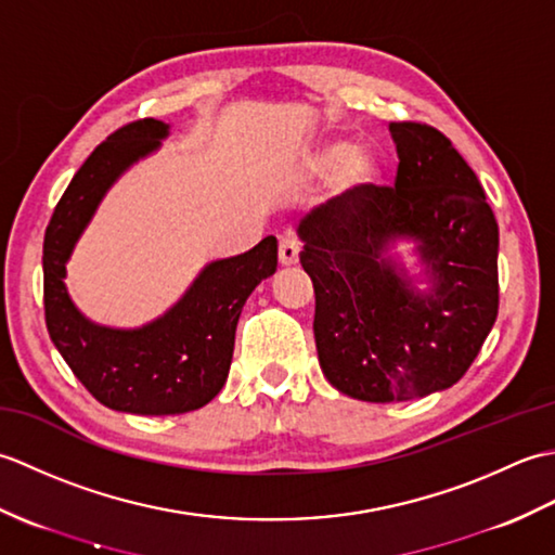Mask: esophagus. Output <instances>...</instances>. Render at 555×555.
I'll use <instances>...</instances> for the list:
<instances>
[{"label": "esophagus", "mask_w": 555, "mask_h": 555, "mask_svg": "<svg viewBox=\"0 0 555 555\" xmlns=\"http://www.w3.org/2000/svg\"><path fill=\"white\" fill-rule=\"evenodd\" d=\"M298 255H300V243L293 238V235H284V238L279 241V262L284 267H291L298 262Z\"/></svg>", "instance_id": "1"}]
</instances>
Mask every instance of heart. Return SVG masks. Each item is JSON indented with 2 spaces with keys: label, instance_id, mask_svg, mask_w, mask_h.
Instances as JSON below:
<instances>
[{
  "label": "heart",
  "instance_id": "obj_1",
  "mask_svg": "<svg viewBox=\"0 0 555 555\" xmlns=\"http://www.w3.org/2000/svg\"><path fill=\"white\" fill-rule=\"evenodd\" d=\"M312 169L317 173L334 171V188L338 195L356 193L374 176V159L367 152H352V145L346 140L324 145L312 159Z\"/></svg>",
  "mask_w": 555,
  "mask_h": 555
}]
</instances>
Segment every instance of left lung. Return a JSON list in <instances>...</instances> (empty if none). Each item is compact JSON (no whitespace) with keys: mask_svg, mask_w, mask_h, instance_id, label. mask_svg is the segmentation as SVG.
Segmentation results:
<instances>
[{"mask_svg":"<svg viewBox=\"0 0 555 555\" xmlns=\"http://www.w3.org/2000/svg\"><path fill=\"white\" fill-rule=\"evenodd\" d=\"M393 185L364 183L300 223L314 286V340L328 384L367 403L463 379L499 314V223L477 173L439 128L391 121ZM412 234L437 279L420 299L380 259Z\"/></svg>","mask_w":555,"mask_h":555,"instance_id":"left-lung-1","label":"left lung"}]
</instances>
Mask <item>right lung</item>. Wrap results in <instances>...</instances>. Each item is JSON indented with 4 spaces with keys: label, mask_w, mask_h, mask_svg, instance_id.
<instances>
[{
    "label": "right lung",
    "mask_w": 555,
    "mask_h": 555,
    "mask_svg": "<svg viewBox=\"0 0 555 555\" xmlns=\"http://www.w3.org/2000/svg\"><path fill=\"white\" fill-rule=\"evenodd\" d=\"M164 135L162 121L138 119L92 150L56 203L42 243L50 338L102 405L133 415H181L221 391L243 305L279 264L276 238L267 235L253 250L211 262L173 310L135 332L95 326L74 308L64 264L76 238L116 176L155 150Z\"/></svg>",
    "instance_id": "obj_1"
}]
</instances>
